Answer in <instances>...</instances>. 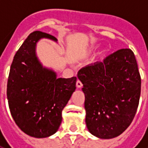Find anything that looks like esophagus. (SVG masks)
I'll return each mask as SVG.
<instances>
[{"instance_id": "obj_1", "label": "esophagus", "mask_w": 148, "mask_h": 148, "mask_svg": "<svg viewBox=\"0 0 148 148\" xmlns=\"http://www.w3.org/2000/svg\"><path fill=\"white\" fill-rule=\"evenodd\" d=\"M76 86H77L78 89H80V88H82V83L79 80H77V82H76Z\"/></svg>"}]
</instances>
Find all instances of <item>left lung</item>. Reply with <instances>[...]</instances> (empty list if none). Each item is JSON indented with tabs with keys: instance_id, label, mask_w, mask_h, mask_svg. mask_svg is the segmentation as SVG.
<instances>
[{
	"instance_id": "left-lung-1",
	"label": "left lung",
	"mask_w": 148,
	"mask_h": 148,
	"mask_svg": "<svg viewBox=\"0 0 148 148\" xmlns=\"http://www.w3.org/2000/svg\"><path fill=\"white\" fill-rule=\"evenodd\" d=\"M85 93L86 124L90 133L112 139L126 130L139 106L141 78L131 49H121L103 62L77 72Z\"/></svg>"
}]
</instances>
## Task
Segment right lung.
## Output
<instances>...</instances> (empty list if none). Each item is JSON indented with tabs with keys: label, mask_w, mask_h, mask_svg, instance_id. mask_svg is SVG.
I'll use <instances>...</instances> for the list:
<instances>
[{
	"label": "right lung",
	"mask_w": 148,
	"mask_h": 148,
	"mask_svg": "<svg viewBox=\"0 0 148 148\" xmlns=\"http://www.w3.org/2000/svg\"><path fill=\"white\" fill-rule=\"evenodd\" d=\"M41 39L58 41L42 32L31 33L15 55L7 85L12 116L24 133L35 138L49 137L58 131L77 81L76 77L58 78L55 71L42 66L36 55Z\"/></svg>",
	"instance_id": "right-lung-1"
}]
</instances>
